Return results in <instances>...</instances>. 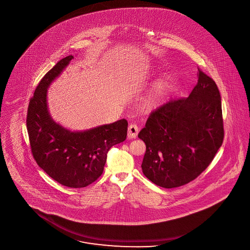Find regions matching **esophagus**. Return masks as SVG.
Segmentation results:
<instances>
[{
    "instance_id": "obj_1",
    "label": "esophagus",
    "mask_w": 250,
    "mask_h": 250,
    "mask_svg": "<svg viewBox=\"0 0 250 250\" xmlns=\"http://www.w3.org/2000/svg\"><path fill=\"white\" fill-rule=\"evenodd\" d=\"M139 134V126L136 124H131L128 127L127 137L129 139H136Z\"/></svg>"
}]
</instances>
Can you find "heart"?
<instances>
[{
	"label": "heart",
	"instance_id": "1",
	"mask_svg": "<svg viewBox=\"0 0 250 250\" xmlns=\"http://www.w3.org/2000/svg\"><path fill=\"white\" fill-rule=\"evenodd\" d=\"M162 89H163V85L158 86V87L155 89V91L152 93V95H150V97L146 100V105H147V106L151 107V106L155 105V103L157 102L158 97H159V95H160Z\"/></svg>",
	"mask_w": 250,
	"mask_h": 250
}]
</instances>
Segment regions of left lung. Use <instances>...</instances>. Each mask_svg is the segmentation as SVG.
<instances>
[{"mask_svg":"<svg viewBox=\"0 0 250 250\" xmlns=\"http://www.w3.org/2000/svg\"><path fill=\"white\" fill-rule=\"evenodd\" d=\"M139 138L146 144L143 174L163 188L195 180L214 159L224 138L220 91L198 68L188 98L171 100L150 112Z\"/></svg>","mask_w":250,"mask_h":250,"instance_id":"8db88e82","label":"left lung"}]
</instances>
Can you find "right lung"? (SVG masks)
Returning a JSON list of instances; mask_svg holds the SVG:
<instances>
[{
    "label": "right lung",
    "instance_id": "obj_1",
    "mask_svg": "<svg viewBox=\"0 0 250 250\" xmlns=\"http://www.w3.org/2000/svg\"><path fill=\"white\" fill-rule=\"evenodd\" d=\"M73 59L60 60L40 81L30 100L27 130L34 160L53 180L69 188H83L101 176L107 153L126 139L125 119L83 132H71L51 118L46 92Z\"/></svg>",
    "mask_w": 250,
    "mask_h": 250
}]
</instances>
